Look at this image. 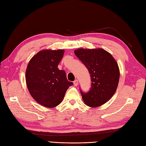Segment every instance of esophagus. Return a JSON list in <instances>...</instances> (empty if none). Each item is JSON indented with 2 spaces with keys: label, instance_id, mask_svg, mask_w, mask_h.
I'll return each mask as SVG.
<instances>
[{
  "label": "esophagus",
  "instance_id": "1",
  "mask_svg": "<svg viewBox=\"0 0 146 146\" xmlns=\"http://www.w3.org/2000/svg\"><path fill=\"white\" fill-rule=\"evenodd\" d=\"M73 84H74V85H75V86H78V80H75L73 81Z\"/></svg>",
  "mask_w": 146,
  "mask_h": 146
}]
</instances>
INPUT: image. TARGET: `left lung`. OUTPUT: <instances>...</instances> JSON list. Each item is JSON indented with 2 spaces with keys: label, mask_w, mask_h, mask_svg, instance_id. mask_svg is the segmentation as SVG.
I'll use <instances>...</instances> for the list:
<instances>
[{
  "label": "left lung",
  "mask_w": 146,
  "mask_h": 146,
  "mask_svg": "<svg viewBox=\"0 0 146 146\" xmlns=\"http://www.w3.org/2000/svg\"><path fill=\"white\" fill-rule=\"evenodd\" d=\"M90 74L91 87L87 93L80 90L84 102L96 108L108 102L114 95L120 78L118 64L104 49H78L74 51Z\"/></svg>",
  "instance_id": "left-lung-1"
}]
</instances>
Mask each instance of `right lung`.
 Listing matches in <instances>:
<instances>
[{
  "mask_svg": "<svg viewBox=\"0 0 146 146\" xmlns=\"http://www.w3.org/2000/svg\"><path fill=\"white\" fill-rule=\"evenodd\" d=\"M64 50L44 49L33 56L26 71L27 87L31 97L40 105L54 108L61 103L69 87L72 86L66 72L58 65Z\"/></svg>",
  "mask_w": 146,
  "mask_h": 146,
  "instance_id": "add662e5",
  "label": "right lung"
}]
</instances>
